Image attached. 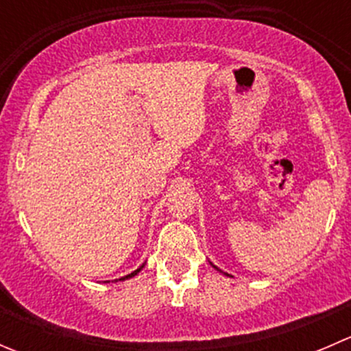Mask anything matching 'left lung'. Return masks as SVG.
Instances as JSON below:
<instances>
[{"label": "left lung", "mask_w": 351, "mask_h": 351, "mask_svg": "<svg viewBox=\"0 0 351 351\" xmlns=\"http://www.w3.org/2000/svg\"><path fill=\"white\" fill-rule=\"evenodd\" d=\"M214 268H217V267H214ZM217 270H219V268H217ZM219 271H221V270H219Z\"/></svg>", "instance_id": "left-lung-1"}]
</instances>
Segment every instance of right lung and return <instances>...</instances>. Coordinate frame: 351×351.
I'll list each match as a JSON object with an SVG mask.
<instances>
[{
    "label": "right lung",
    "mask_w": 351,
    "mask_h": 351,
    "mask_svg": "<svg viewBox=\"0 0 351 351\" xmlns=\"http://www.w3.org/2000/svg\"><path fill=\"white\" fill-rule=\"evenodd\" d=\"M143 268H144V265H143V267H139V268H137V270H134V271H132V274H129V275H125V277L119 278V280H127V278H132V277H136V275H137V274H139V271H141V270H143Z\"/></svg>",
    "instance_id": "right-lung-1"
}]
</instances>
